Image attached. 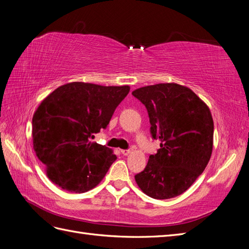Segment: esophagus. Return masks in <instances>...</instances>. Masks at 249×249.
<instances>
[{"instance_id": "1", "label": "esophagus", "mask_w": 249, "mask_h": 249, "mask_svg": "<svg viewBox=\"0 0 249 249\" xmlns=\"http://www.w3.org/2000/svg\"><path fill=\"white\" fill-rule=\"evenodd\" d=\"M121 153H122L124 156H127V155H129L130 151L129 149H121Z\"/></svg>"}]
</instances>
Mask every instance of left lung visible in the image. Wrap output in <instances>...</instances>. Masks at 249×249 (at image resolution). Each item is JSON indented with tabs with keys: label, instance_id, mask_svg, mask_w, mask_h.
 I'll return each mask as SVG.
<instances>
[{
	"label": "left lung",
	"instance_id": "1",
	"mask_svg": "<svg viewBox=\"0 0 249 249\" xmlns=\"http://www.w3.org/2000/svg\"><path fill=\"white\" fill-rule=\"evenodd\" d=\"M132 95L146 107L152 137L160 140L136 182L149 197H175L192 186L210 160V109L192 90L174 83L142 87Z\"/></svg>",
	"mask_w": 249,
	"mask_h": 249
}]
</instances>
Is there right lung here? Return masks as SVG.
<instances>
[{"instance_id":"right-lung-1","label":"right lung","mask_w":249,"mask_h":249,"mask_svg":"<svg viewBox=\"0 0 249 249\" xmlns=\"http://www.w3.org/2000/svg\"><path fill=\"white\" fill-rule=\"evenodd\" d=\"M129 89L74 82L41 102L33 117V145L51 181L73 193L102 181L117 156L91 139L106 128Z\"/></svg>"}]
</instances>
